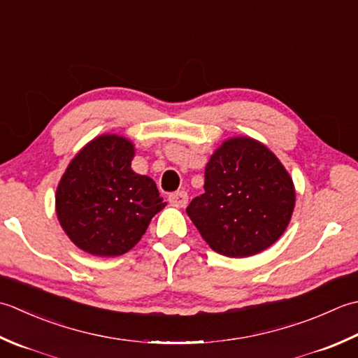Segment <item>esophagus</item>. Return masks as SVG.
Returning <instances> with one entry per match:
<instances>
[{
  "mask_svg": "<svg viewBox=\"0 0 358 358\" xmlns=\"http://www.w3.org/2000/svg\"><path fill=\"white\" fill-rule=\"evenodd\" d=\"M170 203L173 207H178V208H184L187 203H188V194L185 192H178V193H173L170 196Z\"/></svg>",
  "mask_w": 358,
  "mask_h": 358,
  "instance_id": "obj_1",
  "label": "esophagus"
}]
</instances>
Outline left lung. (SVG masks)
I'll return each mask as SVG.
<instances>
[{
	"mask_svg": "<svg viewBox=\"0 0 358 358\" xmlns=\"http://www.w3.org/2000/svg\"><path fill=\"white\" fill-rule=\"evenodd\" d=\"M206 193L187 215L220 255L247 258L275 244L295 208L289 171L264 143L239 136L224 141L206 165Z\"/></svg>",
	"mask_w": 358,
	"mask_h": 358,
	"instance_id": "left-lung-1",
	"label": "left lung"
}]
</instances>
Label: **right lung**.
<instances>
[{
	"instance_id": "obj_1",
	"label": "right lung",
	"mask_w": 358,
	"mask_h": 358,
	"mask_svg": "<svg viewBox=\"0 0 358 358\" xmlns=\"http://www.w3.org/2000/svg\"><path fill=\"white\" fill-rule=\"evenodd\" d=\"M136 147L119 134L94 137L71 160L58 182L55 213L78 249L120 257L141 241L166 202L156 182L131 169Z\"/></svg>"
}]
</instances>
